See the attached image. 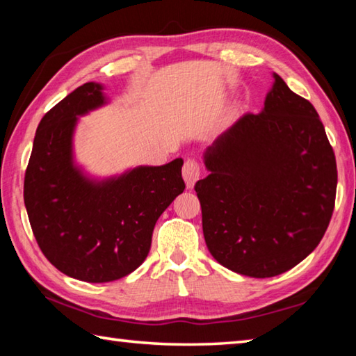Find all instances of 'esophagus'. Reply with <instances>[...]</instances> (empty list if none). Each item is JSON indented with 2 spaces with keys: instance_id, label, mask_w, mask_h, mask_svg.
Masks as SVG:
<instances>
[{
  "instance_id": "1",
  "label": "esophagus",
  "mask_w": 356,
  "mask_h": 356,
  "mask_svg": "<svg viewBox=\"0 0 356 356\" xmlns=\"http://www.w3.org/2000/svg\"><path fill=\"white\" fill-rule=\"evenodd\" d=\"M200 176H201L200 161L195 159L186 160L184 165V179L186 182V186H188V188H193V185H195L196 180L200 179Z\"/></svg>"
}]
</instances>
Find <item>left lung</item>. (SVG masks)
<instances>
[{
	"instance_id": "left-lung-1",
	"label": "left lung",
	"mask_w": 356,
	"mask_h": 356,
	"mask_svg": "<svg viewBox=\"0 0 356 356\" xmlns=\"http://www.w3.org/2000/svg\"><path fill=\"white\" fill-rule=\"evenodd\" d=\"M273 76L264 110L243 114L207 147L209 176L195 185L210 254L252 278L311 254L336 200V156L316 108Z\"/></svg>"
}]
</instances>
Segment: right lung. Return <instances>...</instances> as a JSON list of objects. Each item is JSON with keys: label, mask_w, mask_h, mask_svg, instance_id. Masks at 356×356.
<instances>
[{"label": "right lung", "mask_w": 356, "mask_h": 356, "mask_svg": "<svg viewBox=\"0 0 356 356\" xmlns=\"http://www.w3.org/2000/svg\"><path fill=\"white\" fill-rule=\"evenodd\" d=\"M84 83L42 118L23 185L33 234L50 264L70 278H124L147 257L156 220L185 190L182 159L92 182L72 161L76 116L104 105Z\"/></svg>", "instance_id": "right-lung-1"}]
</instances>
